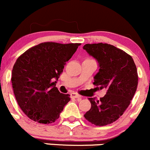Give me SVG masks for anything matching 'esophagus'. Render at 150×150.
<instances>
[{"mask_svg": "<svg viewBox=\"0 0 150 150\" xmlns=\"http://www.w3.org/2000/svg\"><path fill=\"white\" fill-rule=\"evenodd\" d=\"M71 98H81V96L76 93H71Z\"/></svg>", "mask_w": 150, "mask_h": 150, "instance_id": "esophagus-1", "label": "esophagus"}]
</instances>
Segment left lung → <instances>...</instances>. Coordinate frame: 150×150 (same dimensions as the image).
I'll return each instance as SVG.
<instances>
[{
	"label": "left lung",
	"mask_w": 150,
	"mask_h": 150,
	"mask_svg": "<svg viewBox=\"0 0 150 150\" xmlns=\"http://www.w3.org/2000/svg\"><path fill=\"white\" fill-rule=\"evenodd\" d=\"M83 49L98 63L93 83L106 90L100 100L89 98L91 109L84 117L96 125H109L122 116L134 96L138 85L136 66L131 56L113 45L87 44Z\"/></svg>",
	"instance_id": "1"
}]
</instances>
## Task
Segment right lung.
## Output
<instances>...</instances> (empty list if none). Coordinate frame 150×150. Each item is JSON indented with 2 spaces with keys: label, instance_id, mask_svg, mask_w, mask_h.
Instances as JSON below:
<instances>
[{
  "label": "right lung",
  "instance_id": "1",
  "mask_svg": "<svg viewBox=\"0 0 150 150\" xmlns=\"http://www.w3.org/2000/svg\"><path fill=\"white\" fill-rule=\"evenodd\" d=\"M79 45L41 43L18 57L11 83L18 105L30 120L50 124L59 118L71 98L59 92L55 83Z\"/></svg>",
  "mask_w": 150,
  "mask_h": 150
}]
</instances>
